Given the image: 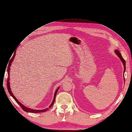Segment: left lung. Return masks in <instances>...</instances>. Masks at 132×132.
<instances>
[{
  "label": "left lung",
  "mask_w": 132,
  "mask_h": 132,
  "mask_svg": "<svg viewBox=\"0 0 132 132\" xmlns=\"http://www.w3.org/2000/svg\"><path fill=\"white\" fill-rule=\"evenodd\" d=\"M114 52L116 54H117V55L119 57V58L120 59L121 61L122 62V63L123 65V67H124V70H123V76H124V73H125V70H126V62H125V61L123 60V59L122 57L121 54L119 53V51L118 50H114ZM123 79H124V80H125V78H123Z\"/></svg>",
  "instance_id": "left-lung-1"
}]
</instances>
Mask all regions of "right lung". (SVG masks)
<instances>
[{
    "instance_id": "1",
    "label": "right lung",
    "mask_w": 132,
    "mask_h": 132,
    "mask_svg": "<svg viewBox=\"0 0 132 132\" xmlns=\"http://www.w3.org/2000/svg\"><path fill=\"white\" fill-rule=\"evenodd\" d=\"M15 53L14 54V55L13 56V57H12L11 60H10V63L9 64V66H8V68H7V73H8V76H9V77H8V78H7V89L8 90H9V92L10 94L11 95V96L13 97V98L15 100V101H16L18 104L19 105H20V106L22 108V109L25 111L26 112H31V113H40V112H45L47 110H48L49 109H50V108L52 106V105H53L54 103V101H55V97H56V94H57V92L60 88V87H59L56 90H55V93H54V98H53V101L51 103V104L49 106L48 108H46V109H43V110H34V109H31V108H29L28 107H27L26 106H24L23 104H22L21 103H20L18 100L15 97V96L13 95V93L11 91V87H10V67L11 66V64H12V62H13V61L14 60V59L15 56Z\"/></svg>"
}]
</instances>
